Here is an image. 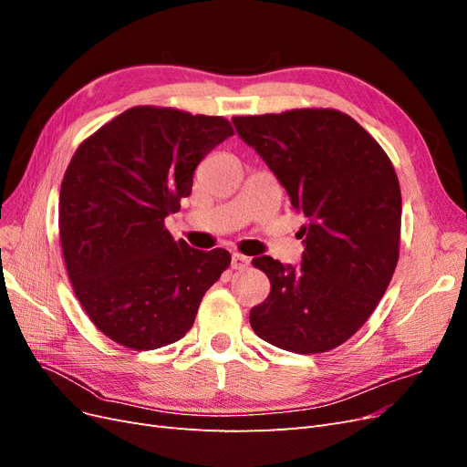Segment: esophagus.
Segmentation results:
<instances>
[{"label": "esophagus", "mask_w": 467, "mask_h": 467, "mask_svg": "<svg viewBox=\"0 0 467 467\" xmlns=\"http://www.w3.org/2000/svg\"><path fill=\"white\" fill-rule=\"evenodd\" d=\"M249 257L242 255V253H234L232 255V268H235V271H242V268H245L249 265Z\"/></svg>", "instance_id": "obj_1"}]
</instances>
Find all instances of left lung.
<instances>
[{"label": "left lung", "instance_id": "1", "mask_svg": "<svg viewBox=\"0 0 467 467\" xmlns=\"http://www.w3.org/2000/svg\"><path fill=\"white\" fill-rule=\"evenodd\" d=\"M232 120L307 218L298 268L253 259L271 294L251 309V327L298 355L333 350L368 321L398 266L401 189L393 163L355 119L335 109Z\"/></svg>", "mask_w": 467, "mask_h": 467}]
</instances>
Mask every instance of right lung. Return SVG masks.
<instances>
[{"label":"right lung","mask_w":467,"mask_h":467,"mask_svg":"<svg viewBox=\"0 0 467 467\" xmlns=\"http://www.w3.org/2000/svg\"><path fill=\"white\" fill-rule=\"evenodd\" d=\"M234 134L223 117L138 105L83 140L60 189V242L81 307L110 341L153 350L185 337L225 249L175 242L165 216L191 194L194 169Z\"/></svg>","instance_id":"add662e5"}]
</instances>
